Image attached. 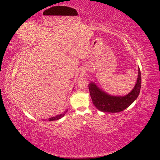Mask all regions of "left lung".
Segmentation results:
<instances>
[{
  "mask_svg": "<svg viewBox=\"0 0 160 160\" xmlns=\"http://www.w3.org/2000/svg\"><path fill=\"white\" fill-rule=\"evenodd\" d=\"M142 78L138 67V74L134 88L128 94L123 96H112L103 91L94 82H90L88 84L90 94L93 104L100 111L116 113L124 110L128 108L138 97Z\"/></svg>",
  "mask_w": 160,
  "mask_h": 160,
  "instance_id": "obj_1",
  "label": "left lung"
}]
</instances>
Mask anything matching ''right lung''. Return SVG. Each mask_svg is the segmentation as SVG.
<instances>
[{
	"instance_id": "add662e5",
	"label": "right lung",
	"mask_w": 160,
	"mask_h": 160,
	"mask_svg": "<svg viewBox=\"0 0 160 160\" xmlns=\"http://www.w3.org/2000/svg\"><path fill=\"white\" fill-rule=\"evenodd\" d=\"M67 111H68V110H65V111L63 112V113L57 115V116H53V117H52V118H48V119H47L46 120H48V121H55V120H58V119L62 118L65 115V114L67 113ZM43 120H45V119H43Z\"/></svg>"
}]
</instances>
